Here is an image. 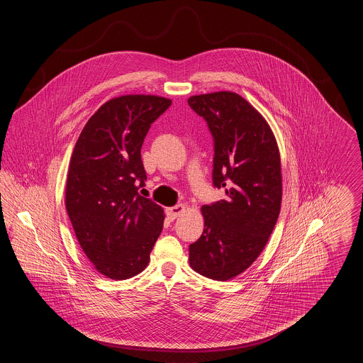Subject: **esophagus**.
I'll return each mask as SVG.
<instances>
[{
    "label": "esophagus",
    "instance_id": "obj_1",
    "mask_svg": "<svg viewBox=\"0 0 363 363\" xmlns=\"http://www.w3.org/2000/svg\"><path fill=\"white\" fill-rule=\"evenodd\" d=\"M185 204H178V206H175V207L167 208L166 209V215H167V219L169 220H174V219H177L184 211H185Z\"/></svg>",
    "mask_w": 363,
    "mask_h": 363
}]
</instances>
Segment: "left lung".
<instances>
[{
  "label": "left lung",
  "instance_id": "obj_1",
  "mask_svg": "<svg viewBox=\"0 0 363 363\" xmlns=\"http://www.w3.org/2000/svg\"><path fill=\"white\" fill-rule=\"evenodd\" d=\"M188 104L207 122L215 152L212 182L225 193L223 200L201 208L204 231L189 246L190 267L223 281L255 262L277 225L280 155L269 125L238 94L196 95Z\"/></svg>",
  "mask_w": 363,
  "mask_h": 363
}]
</instances>
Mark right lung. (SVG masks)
<instances>
[{
    "label": "right lung",
    "instance_id": "1",
    "mask_svg": "<svg viewBox=\"0 0 363 363\" xmlns=\"http://www.w3.org/2000/svg\"><path fill=\"white\" fill-rule=\"evenodd\" d=\"M172 104L155 95L114 98L88 120L74 145L65 206L77 241L110 279L136 277L162 233L163 208L138 194L147 179L141 145Z\"/></svg>",
    "mask_w": 363,
    "mask_h": 363
}]
</instances>
